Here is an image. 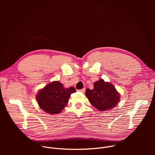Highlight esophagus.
<instances>
[{
	"instance_id": "1",
	"label": "esophagus",
	"mask_w": 155,
	"mask_h": 155,
	"mask_svg": "<svg viewBox=\"0 0 155 155\" xmlns=\"http://www.w3.org/2000/svg\"><path fill=\"white\" fill-rule=\"evenodd\" d=\"M80 92H81V93H84V92H85V88H83L82 90H78Z\"/></svg>"
}]
</instances>
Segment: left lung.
<instances>
[{
	"instance_id": "8db88e82",
	"label": "left lung",
	"mask_w": 155,
	"mask_h": 155,
	"mask_svg": "<svg viewBox=\"0 0 155 155\" xmlns=\"http://www.w3.org/2000/svg\"><path fill=\"white\" fill-rule=\"evenodd\" d=\"M85 94L93 106L103 112L115 107L120 98L115 87L103 79L94 83L93 90L87 88Z\"/></svg>"
}]
</instances>
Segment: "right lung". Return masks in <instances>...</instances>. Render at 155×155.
Listing matches in <instances>:
<instances>
[{"mask_svg": "<svg viewBox=\"0 0 155 155\" xmlns=\"http://www.w3.org/2000/svg\"><path fill=\"white\" fill-rule=\"evenodd\" d=\"M75 92L73 86L65 88L59 81H54L40 90L36 95V99L44 112L58 114L68 105L71 94Z\"/></svg>", "mask_w": 155, "mask_h": 155, "instance_id": "1", "label": "right lung"}]
</instances>
